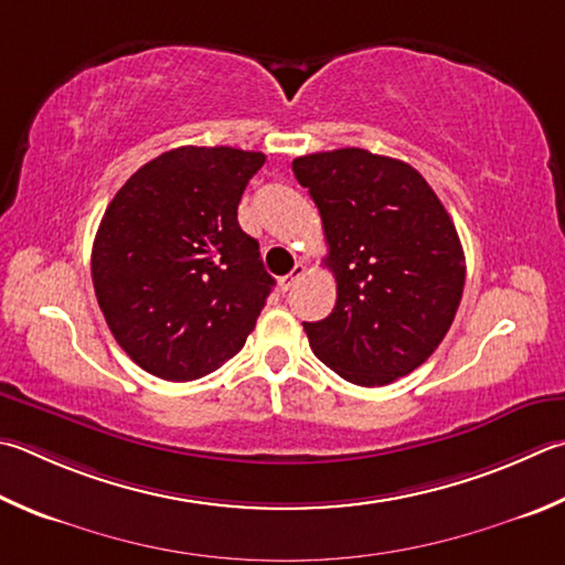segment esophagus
<instances>
[{"label":"esophagus","instance_id":"1","mask_svg":"<svg viewBox=\"0 0 565 565\" xmlns=\"http://www.w3.org/2000/svg\"><path fill=\"white\" fill-rule=\"evenodd\" d=\"M303 274H306V266H303V264L299 262V264H296V266H294V269H291L289 274H286V276H284V279H281V289H284V291H289V289H291V286H294L296 281H299Z\"/></svg>","mask_w":565,"mask_h":565}]
</instances>
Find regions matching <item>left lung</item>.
Returning <instances> with one entry per match:
<instances>
[{
    "label": "left lung",
    "instance_id": "obj_1",
    "mask_svg": "<svg viewBox=\"0 0 565 565\" xmlns=\"http://www.w3.org/2000/svg\"><path fill=\"white\" fill-rule=\"evenodd\" d=\"M321 212L335 306L303 323L311 351L343 381L381 387L443 343L465 291V252L443 202L407 162L361 148L296 158Z\"/></svg>",
    "mask_w": 565,
    "mask_h": 565
}]
</instances>
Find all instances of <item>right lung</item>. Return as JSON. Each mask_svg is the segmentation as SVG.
Masks as SVG:
<instances>
[{
  "label": "right lung",
  "instance_id": "1",
  "mask_svg": "<svg viewBox=\"0 0 565 565\" xmlns=\"http://www.w3.org/2000/svg\"><path fill=\"white\" fill-rule=\"evenodd\" d=\"M264 152L168 150L110 200L90 276L113 338L142 371L188 383L237 355L274 279L237 207Z\"/></svg>",
  "mask_w": 565,
  "mask_h": 565
}]
</instances>
